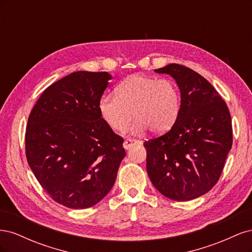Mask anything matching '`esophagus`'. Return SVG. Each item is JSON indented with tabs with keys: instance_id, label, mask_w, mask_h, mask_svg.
Returning a JSON list of instances; mask_svg holds the SVG:
<instances>
[{
	"instance_id": "obj_1",
	"label": "esophagus",
	"mask_w": 252,
	"mask_h": 252,
	"mask_svg": "<svg viewBox=\"0 0 252 252\" xmlns=\"http://www.w3.org/2000/svg\"><path fill=\"white\" fill-rule=\"evenodd\" d=\"M136 144H140V141L134 140V139H126L124 141L123 146H124L125 149H130L132 146H134V145H136Z\"/></svg>"
}]
</instances>
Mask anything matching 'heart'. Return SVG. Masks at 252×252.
Instances as JSON below:
<instances>
[{
	"mask_svg": "<svg viewBox=\"0 0 252 252\" xmlns=\"http://www.w3.org/2000/svg\"><path fill=\"white\" fill-rule=\"evenodd\" d=\"M98 111L114 131H124L134 117L131 132L140 134L150 128L163 133L174 125L181 111V94L170 79L132 74L119 84L116 94L98 101Z\"/></svg>",
	"mask_w": 252,
	"mask_h": 252,
	"instance_id": "obj_1",
	"label": "heart"
}]
</instances>
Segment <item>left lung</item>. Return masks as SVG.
I'll use <instances>...</instances> for the list:
<instances>
[{"instance_id": "8db88e82", "label": "left lung", "mask_w": 252, "mask_h": 252, "mask_svg": "<svg viewBox=\"0 0 252 252\" xmlns=\"http://www.w3.org/2000/svg\"><path fill=\"white\" fill-rule=\"evenodd\" d=\"M177 82L181 111L168 132L144 143L154 186L174 201L196 199L217 184L232 146L230 112L201 74L179 64L155 70Z\"/></svg>"}]
</instances>
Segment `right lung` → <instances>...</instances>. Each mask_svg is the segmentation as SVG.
Returning a JSON list of instances; mask_svg holds the SVG:
<instances>
[{"label": "right lung", "instance_id": "right-lung-1", "mask_svg": "<svg viewBox=\"0 0 252 252\" xmlns=\"http://www.w3.org/2000/svg\"><path fill=\"white\" fill-rule=\"evenodd\" d=\"M112 77L77 71L44 90L29 114L26 158L53 201L72 209L100 202L116 182L126 156L124 140L98 111Z\"/></svg>", "mask_w": 252, "mask_h": 252}]
</instances>
